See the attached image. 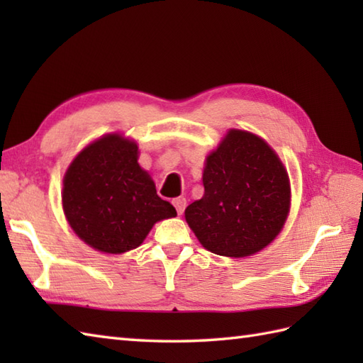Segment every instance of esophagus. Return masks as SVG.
I'll use <instances>...</instances> for the list:
<instances>
[{
    "mask_svg": "<svg viewBox=\"0 0 363 363\" xmlns=\"http://www.w3.org/2000/svg\"><path fill=\"white\" fill-rule=\"evenodd\" d=\"M172 203H173V206H174L176 212L179 213V215H182V213H184V209H186V206H187L186 198H174Z\"/></svg>",
    "mask_w": 363,
    "mask_h": 363,
    "instance_id": "1",
    "label": "esophagus"
}]
</instances>
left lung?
Segmentation results:
<instances>
[{
    "label": "left lung",
    "mask_w": 363,
    "mask_h": 363,
    "mask_svg": "<svg viewBox=\"0 0 363 363\" xmlns=\"http://www.w3.org/2000/svg\"><path fill=\"white\" fill-rule=\"evenodd\" d=\"M204 195L186 220L206 250L245 257L279 234L290 207L289 174L260 137L229 130L206 162Z\"/></svg>",
    "instance_id": "8db88e82"
}]
</instances>
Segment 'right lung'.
Here are the masks:
<instances>
[{"label": "right lung", "mask_w": 363, "mask_h": 363, "mask_svg": "<svg viewBox=\"0 0 363 363\" xmlns=\"http://www.w3.org/2000/svg\"><path fill=\"white\" fill-rule=\"evenodd\" d=\"M137 154L134 142L109 134L81 151L67 169L65 217L74 233L98 251L134 250L154 223L176 215L137 164Z\"/></svg>", "instance_id": "add662e5"}]
</instances>
